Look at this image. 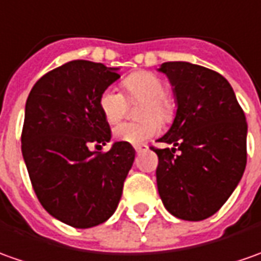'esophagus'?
Masks as SVG:
<instances>
[{"label": "esophagus", "mask_w": 261, "mask_h": 261, "mask_svg": "<svg viewBox=\"0 0 261 261\" xmlns=\"http://www.w3.org/2000/svg\"><path fill=\"white\" fill-rule=\"evenodd\" d=\"M134 148H136V151H137V153H143V151H147V150H148V145L137 144V145H134Z\"/></svg>", "instance_id": "1"}]
</instances>
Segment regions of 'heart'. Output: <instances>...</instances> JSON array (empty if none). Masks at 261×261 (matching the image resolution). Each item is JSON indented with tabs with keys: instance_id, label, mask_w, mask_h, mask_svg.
<instances>
[{
	"instance_id": "heart-1",
	"label": "heart",
	"mask_w": 261,
	"mask_h": 261,
	"mask_svg": "<svg viewBox=\"0 0 261 261\" xmlns=\"http://www.w3.org/2000/svg\"><path fill=\"white\" fill-rule=\"evenodd\" d=\"M130 100L144 101L140 110V117L145 118L140 123H124L114 128V137L128 144H141L153 138L160 131V124L167 123L173 117V108L164 97L167 93L166 84L151 72H136L124 81ZM127 101L123 93L110 87L100 95V110L108 124H117L125 114ZM155 116V119L152 117Z\"/></svg>"
}]
</instances>
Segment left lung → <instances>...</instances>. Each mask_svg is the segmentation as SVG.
<instances>
[{
    "label": "left lung",
    "mask_w": 261,
    "mask_h": 261,
    "mask_svg": "<svg viewBox=\"0 0 261 261\" xmlns=\"http://www.w3.org/2000/svg\"><path fill=\"white\" fill-rule=\"evenodd\" d=\"M173 87L175 117L159 138L170 148L159 155L157 189L174 217L200 221L213 216L240 182L247 163V123L231 86L201 65L170 61L159 68Z\"/></svg>",
    "instance_id": "obj_1"
}]
</instances>
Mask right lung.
Returning a JSON list of instances; mask_svg holds the SVG:
<instances>
[{
  "label": "right lung",
  "mask_w": 261,
  "mask_h": 261,
  "mask_svg": "<svg viewBox=\"0 0 261 261\" xmlns=\"http://www.w3.org/2000/svg\"><path fill=\"white\" fill-rule=\"evenodd\" d=\"M117 71L70 61L42 75L27 98L21 150L30 180L42 207L71 227H94L114 214L134 163L128 143L90 150L111 140L100 95L120 79Z\"/></svg>",
  "instance_id": "add662e5"
}]
</instances>
